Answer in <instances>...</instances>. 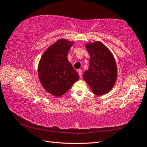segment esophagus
<instances>
[{
	"mask_svg": "<svg viewBox=\"0 0 147 147\" xmlns=\"http://www.w3.org/2000/svg\"><path fill=\"white\" fill-rule=\"evenodd\" d=\"M78 74H79L80 78H82V71L81 69H79L78 71Z\"/></svg>",
	"mask_w": 147,
	"mask_h": 147,
	"instance_id": "34e87169",
	"label": "esophagus"
}]
</instances>
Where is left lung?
I'll use <instances>...</instances> for the list:
<instances>
[{
	"label": "left lung",
	"mask_w": 147,
	"mask_h": 147,
	"mask_svg": "<svg viewBox=\"0 0 147 147\" xmlns=\"http://www.w3.org/2000/svg\"><path fill=\"white\" fill-rule=\"evenodd\" d=\"M85 47L90 59L88 69L83 74V80L94 94H106L113 88L117 80L115 59L107 47L99 41L86 43Z\"/></svg>",
	"instance_id": "8db88e82"
}]
</instances>
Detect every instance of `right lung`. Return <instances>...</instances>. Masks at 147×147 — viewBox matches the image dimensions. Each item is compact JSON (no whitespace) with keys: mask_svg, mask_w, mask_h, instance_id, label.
I'll use <instances>...</instances> for the list:
<instances>
[{"mask_svg":"<svg viewBox=\"0 0 147 147\" xmlns=\"http://www.w3.org/2000/svg\"><path fill=\"white\" fill-rule=\"evenodd\" d=\"M74 42L61 38L43 53L38 66V75L43 88L55 96L66 93L79 79V75L67 59Z\"/></svg>","mask_w":147,"mask_h":147,"instance_id":"1","label":"right lung"}]
</instances>
